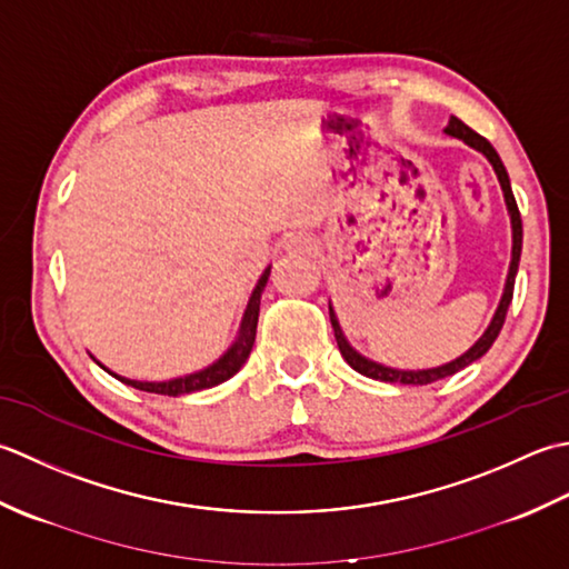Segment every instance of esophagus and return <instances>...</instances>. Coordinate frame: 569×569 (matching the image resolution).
Listing matches in <instances>:
<instances>
[{"label": "esophagus", "mask_w": 569, "mask_h": 569, "mask_svg": "<svg viewBox=\"0 0 569 569\" xmlns=\"http://www.w3.org/2000/svg\"><path fill=\"white\" fill-rule=\"evenodd\" d=\"M287 250L289 252H311V240L307 236L297 233L287 240Z\"/></svg>", "instance_id": "esophagus-1"}]
</instances>
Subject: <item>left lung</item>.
<instances>
[{
    "mask_svg": "<svg viewBox=\"0 0 569 569\" xmlns=\"http://www.w3.org/2000/svg\"><path fill=\"white\" fill-rule=\"evenodd\" d=\"M445 132L449 137H457L461 139L463 144H469L471 149H477L486 159L491 161V167L498 177V183H501V191H503V199H506V208H508V216H511V230H513V248H511V268H508V277H506V287H503V295L501 301H498V307L493 311V319L486 331L479 336V341L471 346L467 353H461L455 361H449L445 366H437V368H425V370H400V368H388L382 363L370 361V358L358 353L353 346L346 339L343 331H341V323L336 319V311L329 301V317H331V327H333V336H336V343H339V351L343 356V361L349 363L358 373L366 376V378H373V380H382V382H405V386H427V382H435L439 378H447V376H455L457 370L467 368L469 363L479 361V358L491 349L496 336L501 333L503 329V321H506V311L508 305H511L513 299V284H516V274H518V262H520V248H523V223H520V211H518V203H516V196L511 189V179H508V171L503 167L501 157H498L496 149L491 147L489 139H483L481 134H477L471 130V127L463 124L459 118H449V124L445 127Z\"/></svg>",
    "mask_w": 569,
    "mask_h": 569,
    "instance_id": "8db88e82",
    "label": "left lung"
}]
</instances>
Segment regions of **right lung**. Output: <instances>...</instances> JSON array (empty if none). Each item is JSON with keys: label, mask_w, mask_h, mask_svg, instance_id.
I'll return each instance as SVG.
<instances>
[{"label": "right lung", "mask_w": 569, "mask_h": 569, "mask_svg": "<svg viewBox=\"0 0 569 569\" xmlns=\"http://www.w3.org/2000/svg\"><path fill=\"white\" fill-rule=\"evenodd\" d=\"M270 280V268L262 272V277L258 280V284H254L252 295L248 299V307H246V315H242L240 319V329H238V336L236 341L230 343V349L218 358V361H213L211 366H206L201 370H196V373H189V376H181V378H171V380H161V382H149V380H130V378H122V376H114L112 370H108V373H112L118 380H122L124 386H132L137 390H147V392H157V396H189V392H199V390H206V388H213V386H220V382H226L228 378H233L238 370L242 368V363L248 361V356L252 351V343H254V331H258V317H260V297H262V289L264 284H268Z\"/></svg>", "instance_id": "1"}]
</instances>
